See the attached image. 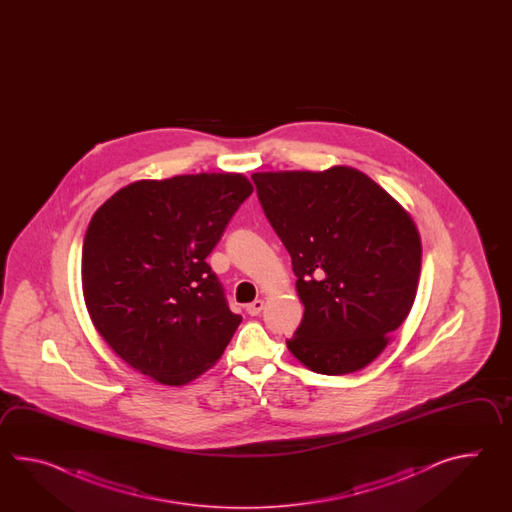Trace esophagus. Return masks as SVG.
I'll use <instances>...</instances> for the list:
<instances>
[{
  "label": "esophagus",
  "mask_w": 512,
  "mask_h": 512,
  "mask_svg": "<svg viewBox=\"0 0 512 512\" xmlns=\"http://www.w3.org/2000/svg\"><path fill=\"white\" fill-rule=\"evenodd\" d=\"M263 309V300H254L252 304L247 305V313L251 316H258Z\"/></svg>",
  "instance_id": "34e87169"
}]
</instances>
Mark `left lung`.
Wrapping results in <instances>:
<instances>
[{
	"label": "left lung",
	"mask_w": 512,
	"mask_h": 512,
	"mask_svg": "<svg viewBox=\"0 0 512 512\" xmlns=\"http://www.w3.org/2000/svg\"><path fill=\"white\" fill-rule=\"evenodd\" d=\"M272 229L291 254L304 318L287 348L309 370L368 366L414 305L421 238L414 219L368 175H252Z\"/></svg>",
	"instance_id": "obj_1"
}]
</instances>
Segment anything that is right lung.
<instances>
[{"label": "right lung", "mask_w": 512, "mask_h": 512, "mask_svg": "<svg viewBox=\"0 0 512 512\" xmlns=\"http://www.w3.org/2000/svg\"><path fill=\"white\" fill-rule=\"evenodd\" d=\"M251 194L245 175H177L124 186L93 214L82 247L87 311L131 368L179 386L223 355L241 316L205 260Z\"/></svg>", "instance_id": "1"}]
</instances>
